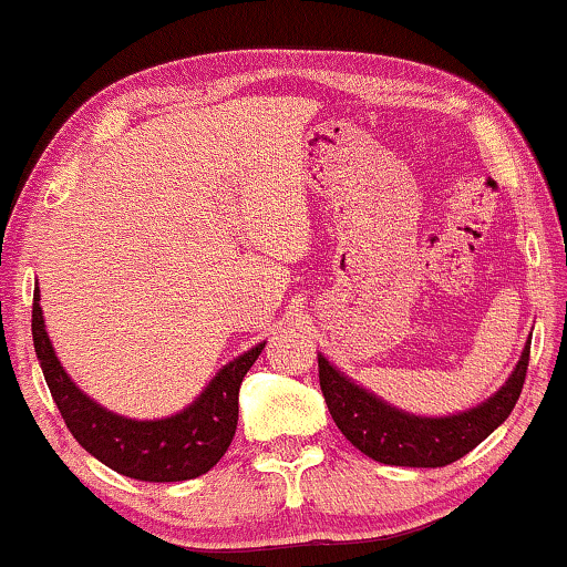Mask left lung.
<instances>
[{
	"label": "left lung",
	"mask_w": 567,
	"mask_h": 567,
	"mask_svg": "<svg viewBox=\"0 0 567 567\" xmlns=\"http://www.w3.org/2000/svg\"><path fill=\"white\" fill-rule=\"evenodd\" d=\"M532 338L506 384L480 405L454 415H415L384 402L317 353L320 386L332 421L371 460L394 467H446L491 436L514 410L529 367Z\"/></svg>",
	"instance_id": "8db88e82"
}]
</instances>
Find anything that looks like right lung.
<instances>
[{"mask_svg": "<svg viewBox=\"0 0 567 567\" xmlns=\"http://www.w3.org/2000/svg\"><path fill=\"white\" fill-rule=\"evenodd\" d=\"M33 346L51 398L84 452L118 475L144 483H183L212 470L229 449L237 431L239 384L258 361L266 340L224 363L188 408L154 421L113 413L72 382L45 332L38 286L33 291Z\"/></svg>", "mask_w": 567, "mask_h": 567, "instance_id": "right-lung-1", "label": "right lung"}]
</instances>
